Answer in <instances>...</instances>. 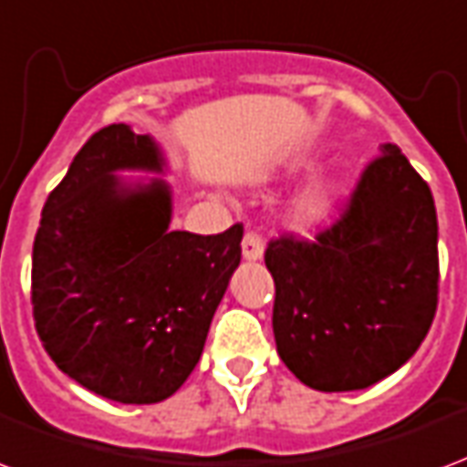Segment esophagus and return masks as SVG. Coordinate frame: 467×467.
Segmentation results:
<instances>
[{
  "label": "esophagus",
  "instance_id": "obj_1",
  "mask_svg": "<svg viewBox=\"0 0 467 467\" xmlns=\"http://www.w3.org/2000/svg\"><path fill=\"white\" fill-rule=\"evenodd\" d=\"M241 251H244L246 261H258V258H263V238L255 231H248L241 241Z\"/></svg>",
  "mask_w": 467,
  "mask_h": 467
}]
</instances>
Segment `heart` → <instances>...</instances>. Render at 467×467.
Returning <instances> with one entry per match:
<instances>
[{
	"mask_svg": "<svg viewBox=\"0 0 467 467\" xmlns=\"http://www.w3.org/2000/svg\"><path fill=\"white\" fill-rule=\"evenodd\" d=\"M335 194H337V187L315 189L313 194L305 196L303 204H300V209H297L300 219L315 221V219H320V216H325V212H327L329 206H332V202H335Z\"/></svg>",
	"mask_w": 467,
	"mask_h": 467,
	"instance_id": "1",
	"label": "heart"
}]
</instances>
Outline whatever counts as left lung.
Instances as JSON below:
<instances>
[{"mask_svg":"<svg viewBox=\"0 0 467 467\" xmlns=\"http://www.w3.org/2000/svg\"><path fill=\"white\" fill-rule=\"evenodd\" d=\"M273 335L280 359L317 391L394 374L429 335L438 305L433 194L396 145H381L335 223L313 241L273 238Z\"/></svg>","mask_w":467,"mask_h":467,"instance_id":"left-lung-1","label":"left lung"}]
</instances>
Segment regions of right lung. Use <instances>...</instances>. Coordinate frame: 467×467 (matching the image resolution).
I'll return each mask as SVG.
<instances>
[{
    "mask_svg": "<svg viewBox=\"0 0 467 467\" xmlns=\"http://www.w3.org/2000/svg\"><path fill=\"white\" fill-rule=\"evenodd\" d=\"M150 135L98 130L48 194L31 258L41 345L88 391L157 404L187 381L241 263L244 226L171 231L162 180L122 184L118 170L162 171Z\"/></svg>",
    "mask_w": 467,
    "mask_h": 467,
    "instance_id": "right-lung-1",
    "label": "right lung"
}]
</instances>
